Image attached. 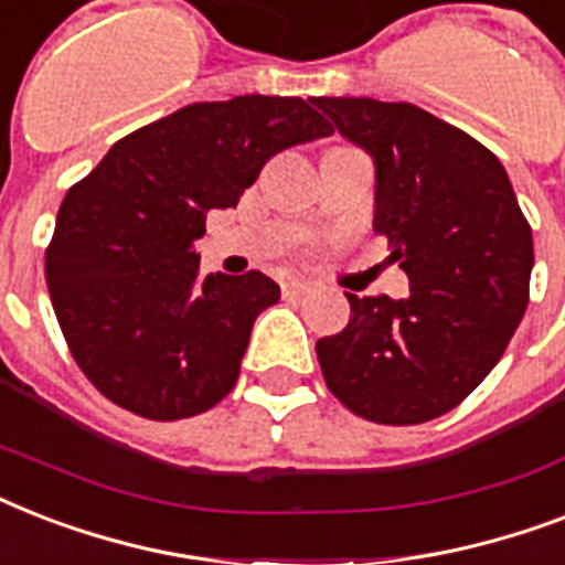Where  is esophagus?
<instances>
[{"label":"esophagus","mask_w":565,"mask_h":565,"mask_svg":"<svg viewBox=\"0 0 565 565\" xmlns=\"http://www.w3.org/2000/svg\"><path fill=\"white\" fill-rule=\"evenodd\" d=\"M284 296H290V299H296V296H308L310 290H313V284L301 281V278H287V281L281 284Z\"/></svg>","instance_id":"obj_1"}]
</instances>
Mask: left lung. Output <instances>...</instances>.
I'll return each instance as SVG.
<instances>
[{
  "label": "left lung",
  "instance_id": "1",
  "mask_svg": "<svg viewBox=\"0 0 565 565\" xmlns=\"http://www.w3.org/2000/svg\"><path fill=\"white\" fill-rule=\"evenodd\" d=\"M375 163V231L407 299L349 296L317 343L328 390L358 416L419 425L463 402L501 361L527 308L534 237L495 154L407 102L310 99Z\"/></svg>",
  "mask_w": 565,
  "mask_h": 565
}]
</instances>
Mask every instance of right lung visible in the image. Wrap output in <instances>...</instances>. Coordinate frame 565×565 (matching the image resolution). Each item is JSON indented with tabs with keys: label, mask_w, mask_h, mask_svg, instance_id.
<instances>
[{
	"label": "right lung",
	"mask_w": 565,
	"mask_h": 565,
	"mask_svg": "<svg viewBox=\"0 0 565 565\" xmlns=\"http://www.w3.org/2000/svg\"><path fill=\"white\" fill-rule=\"evenodd\" d=\"M334 135L299 96L195 102L131 131L70 188L46 284L75 363L110 402L172 422L237 384L255 319L281 299L264 273L199 275L207 211L237 207L264 163Z\"/></svg>",
	"instance_id": "right-lung-1"
}]
</instances>
